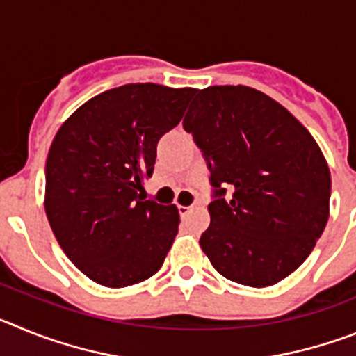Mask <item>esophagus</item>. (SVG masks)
Here are the masks:
<instances>
[{
	"label": "esophagus",
	"mask_w": 356,
	"mask_h": 356,
	"mask_svg": "<svg viewBox=\"0 0 356 356\" xmlns=\"http://www.w3.org/2000/svg\"><path fill=\"white\" fill-rule=\"evenodd\" d=\"M191 210H193V207H178V212H180V216L181 217H185V216H188V213H191Z\"/></svg>",
	"instance_id": "obj_1"
}]
</instances>
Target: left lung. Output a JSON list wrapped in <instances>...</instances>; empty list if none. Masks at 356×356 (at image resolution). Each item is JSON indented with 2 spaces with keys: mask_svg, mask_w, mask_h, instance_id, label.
Here are the masks:
<instances>
[{
  "mask_svg": "<svg viewBox=\"0 0 356 356\" xmlns=\"http://www.w3.org/2000/svg\"><path fill=\"white\" fill-rule=\"evenodd\" d=\"M184 128L210 169V226L200 238L210 264L248 287L287 278L328 222L332 178L312 135L244 85L197 90Z\"/></svg>",
  "mask_w": 356,
  "mask_h": 356,
  "instance_id": "obj_1",
  "label": "left lung"
}]
</instances>
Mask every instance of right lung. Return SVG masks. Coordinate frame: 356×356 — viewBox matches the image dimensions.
I'll return each instance as SVG.
<instances>
[{
	"label": "right lung",
	"mask_w": 356,
	"mask_h": 356,
	"mask_svg": "<svg viewBox=\"0 0 356 356\" xmlns=\"http://www.w3.org/2000/svg\"><path fill=\"white\" fill-rule=\"evenodd\" d=\"M196 89L128 83L97 94L60 127L46 160V216L92 282L119 289L155 275L178 234L176 205L146 200L156 144Z\"/></svg>",
	"instance_id": "obj_1"
}]
</instances>
